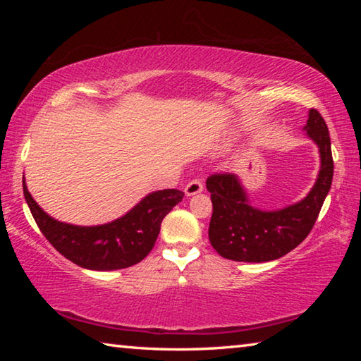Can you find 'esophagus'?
Wrapping results in <instances>:
<instances>
[{
    "label": "esophagus",
    "instance_id": "esophagus-1",
    "mask_svg": "<svg viewBox=\"0 0 361 361\" xmlns=\"http://www.w3.org/2000/svg\"><path fill=\"white\" fill-rule=\"evenodd\" d=\"M204 191V183L200 181V180H191L188 183V185L185 186V194L188 195V197H191V195H195V194H199V192H202Z\"/></svg>",
    "mask_w": 361,
    "mask_h": 361
}]
</instances>
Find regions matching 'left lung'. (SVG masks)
Instances as JSON below:
<instances>
[{
    "instance_id": "left-lung-1",
    "label": "left lung",
    "mask_w": 361,
    "mask_h": 361,
    "mask_svg": "<svg viewBox=\"0 0 361 361\" xmlns=\"http://www.w3.org/2000/svg\"><path fill=\"white\" fill-rule=\"evenodd\" d=\"M305 135L319 146L320 170L309 194L279 210H261L250 204L245 188L234 173H215L207 180L213 213L209 228L212 247L232 261L266 262L296 248L312 231L333 181L331 140L325 119L309 109Z\"/></svg>"
}]
</instances>
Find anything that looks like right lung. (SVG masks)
Instances as JSON below:
<instances>
[{"mask_svg": "<svg viewBox=\"0 0 361 361\" xmlns=\"http://www.w3.org/2000/svg\"><path fill=\"white\" fill-rule=\"evenodd\" d=\"M23 195L39 231L66 259L92 271H116L142 261L154 247L161 223L185 192L162 189L143 197L111 223L76 226L54 219L35 202L23 178Z\"/></svg>", "mask_w": 361, "mask_h": 361, "instance_id": "1", "label": "right lung"}]
</instances>
